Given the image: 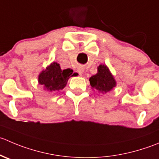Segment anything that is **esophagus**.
I'll list each match as a JSON object with an SVG mask.
<instances>
[{
	"instance_id": "34e87169",
	"label": "esophagus",
	"mask_w": 159,
	"mask_h": 159,
	"mask_svg": "<svg viewBox=\"0 0 159 159\" xmlns=\"http://www.w3.org/2000/svg\"><path fill=\"white\" fill-rule=\"evenodd\" d=\"M78 71L80 75H82L83 72H84V68H82V67H79V68H78Z\"/></svg>"
}]
</instances>
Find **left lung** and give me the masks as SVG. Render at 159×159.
<instances>
[{"mask_svg": "<svg viewBox=\"0 0 159 159\" xmlns=\"http://www.w3.org/2000/svg\"><path fill=\"white\" fill-rule=\"evenodd\" d=\"M92 89L102 94L110 92L116 85L113 76L109 68L104 64H100L98 67V73L89 78Z\"/></svg>", "mask_w": 159, "mask_h": 159, "instance_id": "1", "label": "left lung"}]
</instances>
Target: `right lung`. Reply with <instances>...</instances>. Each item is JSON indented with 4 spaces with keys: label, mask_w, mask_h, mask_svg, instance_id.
<instances>
[{
    "label": "right lung",
    "mask_w": 159,
    "mask_h": 159,
    "mask_svg": "<svg viewBox=\"0 0 159 159\" xmlns=\"http://www.w3.org/2000/svg\"><path fill=\"white\" fill-rule=\"evenodd\" d=\"M73 70L70 68L62 70L57 62H53L39 75V84L49 92L62 90L67 84L69 78L75 76Z\"/></svg>",
    "instance_id": "obj_1"
}]
</instances>
